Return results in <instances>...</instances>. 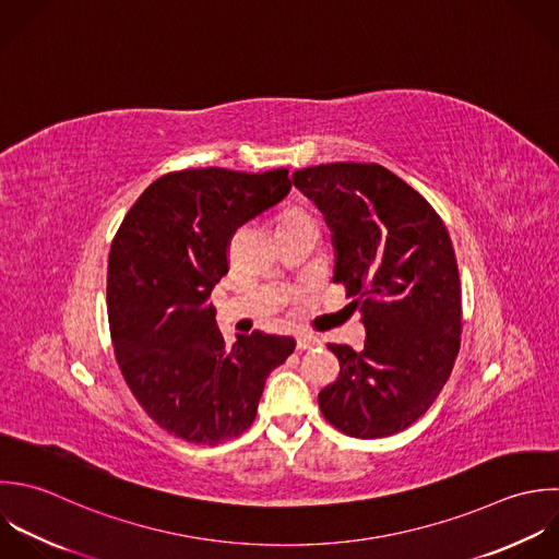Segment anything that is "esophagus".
I'll return each instance as SVG.
<instances>
[{"label":"esophagus","mask_w":559,"mask_h":559,"mask_svg":"<svg viewBox=\"0 0 559 559\" xmlns=\"http://www.w3.org/2000/svg\"><path fill=\"white\" fill-rule=\"evenodd\" d=\"M320 344H322V340L316 337V335H309V333H300V335L296 337L298 350H309V348H316V346H320Z\"/></svg>","instance_id":"34e87169"}]
</instances>
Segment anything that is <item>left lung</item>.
Segmentation results:
<instances>
[{
	"label": "left lung",
	"instance_id": "1",
	"mask_svg": "<svg viewBox=\"0 0 559 559\" xmlns=\"http://www.w3.org/2000/svg\"><path fill=\"white\" fill-rule=\"evenodd\" d=\"M294 185L320 209L366 326L361 350L329 344L340 377L320 396L324 418L353 438H385L438 399L460 353L462 287L449 230L433 206L377 163L298 169Z\"/></svg>",
	"mask_w": 559,
	"mask_h": 559
}]
</instances>
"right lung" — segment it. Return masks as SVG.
Masks as SVG:
<instances>
[{
    "label": "right lung",
    "instance_id": "add662e5",
    "mask_svg": "<svg viewBox=\"0 0 559 559\" xmlns=\"http://www.w3.org/2000/svg\"><path fill=\"white\" fill-rule=\"evenodd\" d=\"M287 169H182L154 180L108 254V322L119 370L167 433L217 444L243 433L292 337L254 331L228 348L209 296L228 272V239L292 189Z\"/></svg>",
    "mask_w": 559,
    "mask_h": 559
}]
</instances>
